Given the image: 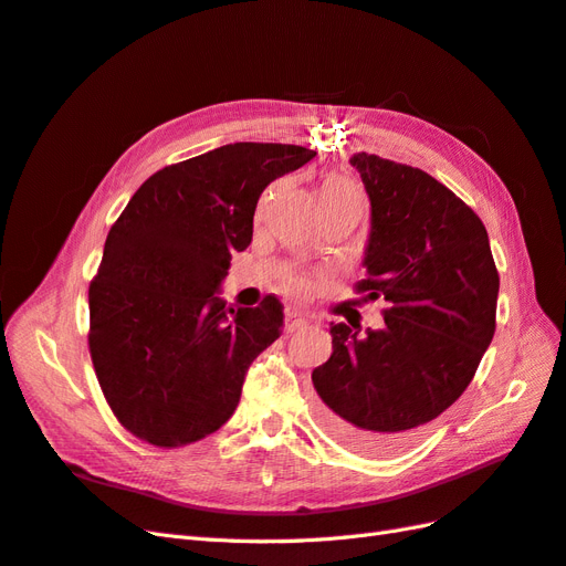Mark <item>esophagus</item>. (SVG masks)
<instances>
[{"instance_id": "obj_1", "label": "esophagus", "mask_w": 566, "mask_h": 566, "mask_svg": "<svg viewBox=\"0 0 566 566\" xmlns=\"http://www.w3.org/2000/svg\"><path fill=\"white\" fill-rule=\"evenodd\" d=\"M310 326V321L304 318L300 312H287L285 314V331L287 333H297V331H304Z\"/></svg>"}]
</instances>
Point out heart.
<instances>
[{"label":"heart","instance_id":"1","mask_svg":"<svg viewBox=\"0 0 566 566\" xmlns=\"http://www.w3.org/2000/svg\"><path fill=\"white\" fill-rule=\"evenodd\" d=\"M359 192L355 188V182L345 178V176H328L324 182H321V190H318V200L321 205L326 202H338V200H357ZM304 279H290L287 287L293 290H304Z\"/></svg>","mask_w":566,"mask_h":566}]
</instances>
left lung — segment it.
Listing matches in <instances>:
<instances>
[{"instance_id": "left-lung-1", "label": "left lung", "mask_w": 566, "mask_h": 566, "mask_svg": "<svg viewBox=\"0 0 566 566\" xmlns=\"http://www.w3.org/2000/svg\"><path fill=\"white\" fill-rule=\"evenodd\" d=\"M349 164L371 202L357 290L390 307L380 331L331 326L333 355L312 380L331 436L390 454L471 384L495 333L500 276L483 221L442 182L366 151Z\"/></svg>"}]
</instances>
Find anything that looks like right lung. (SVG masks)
<instances>
[{
	"instance_id": "1",
	"label": "right lung",
	"mask_w": 566,
	"mask_h": 566,
	"mask_svg": "<svg viewBox=\"0 0 566 566\" xmlns=\"http://www.w3.org/2000/svg\"><path fill=\"white\" fill-rule=\"evenodd\" d=\"M314 149L223 145L149 176L104 242L90 283V357L116 419L157 448L200 440L233 417L259 353L279 338L283 304L226 307L231 254L248 250L271 180Z\"/></svg>"
}]
</instances>
